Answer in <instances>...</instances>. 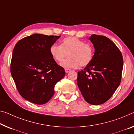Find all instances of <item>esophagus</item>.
<instances>
[{"mask_svg":"<svg viewBox=\"0 0 134 134\" xmlns=\"http://www.w3.org/2000/svg\"><path fill=\"white\" fill-rule=\"evenodd\" d=\"M65 72L66 73H68V72H69L71 71V70H70L69 69H67V68H66L65 69Z\"/></svg>","mask_w":134,"mask_h":134,"instance_id":"obj_1","label":"esophagus"}]
</instances>
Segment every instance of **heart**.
<instances>
[{"mask_svg": "<svg viewBox=\"0 0 134 134\" xmlns=\"http://www.w3.org/2000/svg\"><path fill=\"white\" fill-rule=\"evenodd\" d=\"M50 53L57 62H62L68 54L69 57L61 66L65 68H76L79 65L86 66L89 64L93 56V48L91 45L76 37H68L62 41L60 46H51Z\"/></svg>", "mask_w": 134, "mask_h": 134, "instance_id": "1", "label": "heart"}]
</instances>
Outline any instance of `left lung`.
<instances>
[{"label":"left lung","instance_id":"8db88e82","mask_svg":"<svg viewBox=\"0 0 134 134\" xmlns=\"http://www.w3.org/2000/svg\"><path fill=\"white\" fill-rule=\"evenodd\" d=\"M93 44L92 61L78 72L77 84L86 102L92 105L104 104L120 85L123 66L122 54L116 44L106 36L92 35Z\"/></svg>","mask_w":134,"mask_h":134}]
</instances>
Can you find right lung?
<instances>
[{
  "instance_id": "obj_1",
  "label": "right lung",
  "mask_w": 134,
  "mask_h": 134,
  "mask_svg": "<svg viewBox=\"0 0 134 134\" xmlns=\"http://www.w3.org/2000/svg\"><path fill=\"white\" fill-rule=\"evenodd\" d=\"M60 37L35 34L14 47L11 74L20 95L28 101L46 104L54 94L55 84L64 77V68L50 53L51 46Z\"/></svg>"
}]
</instances>
